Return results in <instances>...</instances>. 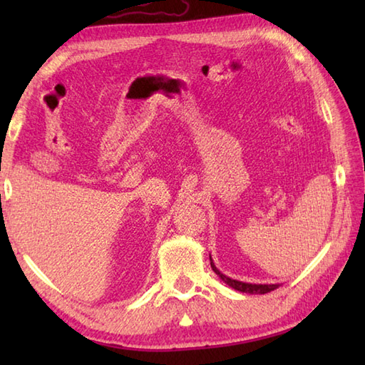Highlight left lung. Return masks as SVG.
<instances>
[{"instance_id": "1", "label": "left lung", "mask_w": 365, "mask_h": 365, "mask_svg": "<svg viewBox=\"0 0 365 365\" xmlns=\"http://www.w3.org/2000/svg\"><path fill=\"white\" fill-rule=\"evenodd\" d=\"M210 265H212V269L222 279L224 282H226L227 285H230L232 289L238 290V292L251 293V294H255V293H268V292L276 290L277 287H279V284H269V285H268V284H246V282L235 281V279H230V277H227V276H224L222 273H220V269L213 265L212 257H210Z\"/></svg>"}]
</instances>
